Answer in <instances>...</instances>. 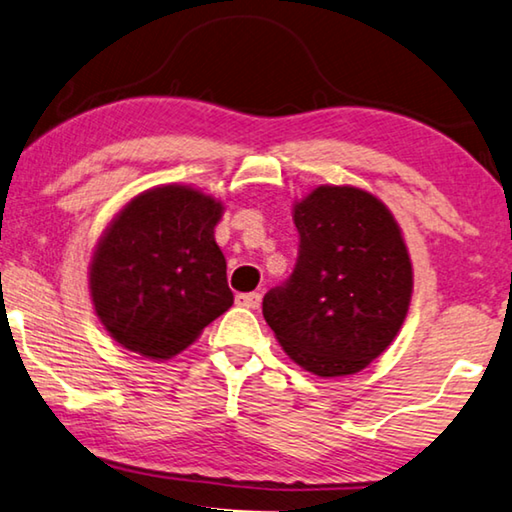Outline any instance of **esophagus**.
Instances as JSON below:
<instances>
[{"label": "esophagus", "instance_id": "obj_1", "mask_svg": "<svg viewBox=\"0 0 512 512\" xmlns=\"http://www.w3.org/2000/svg\"><path fill=\"white\" fill-rule=\"evenodd\" d=\"M236 301H238V306L251 308V311L261 308V295H258V292H242V295L236 297Z\"/></svg>", "mask_w": 512, "mask_h": 512}]
</instances>
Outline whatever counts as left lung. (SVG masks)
Segmentation results:
<instances>
[{
    "mask_svg": "<svg viewBox=\"0 0 512 512\" xmlns=\"http://www.w3.org/2000/svg\"><path fill=\"white\" fill-rule=\"evenodd\" d=\"M299 254L263 317L286 354L317 376L356 374L406 320L413 265L395 217L370 192L320 186L295 204Z\"/></svg>",
    "mask_w": 512,
    "mask_h": 512,
    "instance_id": "left-lung-1",
    "label": "left lung"
}]
</instances>
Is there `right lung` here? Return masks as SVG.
<instances>
[{
	"label": "right lung",
	"mask_w": 512,
	"mask_h": 512,
	"mask_svg": "<svg viewBox=\"0 0 512 512\" xmlns=\"http://www.w3.org/2000/svg\"><path fill=\"white\" fill-rule=\"evenodd\" d=\"M222 204L188 186L142 192L122 208L92 256L90 295L124 349L170 358L229 311L233 292L215 242Z\"/></svg>",
	"instance_id": "1"
}]
</instances>
